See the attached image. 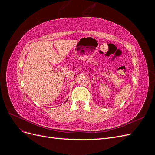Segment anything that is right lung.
<instances>
[{
  "label": "right lung",
  "instance_id": "1",
  "mask_svg": "<svg viewBox=\"0 0 155 155\" xmlns=\"http://www.w3.org/2000/svg\"><path fill=\"white\" fill-rule=\"evenodd\" d=\"M67 101H65V102H67ZM65 102H64V103H65Z\"/></svg>",
  "mask_w": 155,
  "mask_h": 155
}]
</instances>
